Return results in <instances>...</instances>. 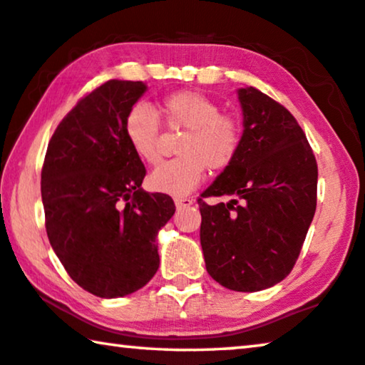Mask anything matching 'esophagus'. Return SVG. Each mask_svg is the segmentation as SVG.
Segmentation results:
<instances>
[{"mask_svg": "<svg viewBox=\"0 0 365 365\" xmlns=\"http://www.w3.org/2000/svg\"><path fill=\"white\" fill-rule=\"evenodd\" d=\"M175 204H176V209L181 210V209H186V207L192 205V200H190V199H184V197H176V199H175Z\"/></svg>", "mask_w": 365, "mask_h": 365, "instance_id": "34e87169", "label": "esophagus"}]
</instances>
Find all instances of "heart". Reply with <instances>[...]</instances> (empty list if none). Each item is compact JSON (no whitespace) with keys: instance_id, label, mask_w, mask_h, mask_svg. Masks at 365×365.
Masks as SVG:
<instances>
[{"instance_id":"1","label":"heart","mask_w":365,"mask_h":365,"mask_svg":"<svg viewBox=\"0 0 365 365\" xmlns=\"http://www.w3.org/2000/svg\"><path fill=\"white\" fill-rule=\"evenodd\" d=\"M158 115L137 104L124 122L125 137L140 160L156 165L161 158V122L171 130H186L179 140L178 158L166 161L148 176L156 192L182 197L210 171H223L238 153L241 130L232 115L222 114L215 101L197 91H176L161 99Z\"/></svg>"}]
</instances>
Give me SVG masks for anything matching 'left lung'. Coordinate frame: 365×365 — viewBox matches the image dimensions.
I'll use <instances>...</instances> for the list:
<instances>
[{
  "label": "left lung",
  "mask_w": 365,
  "mask_h": 365,
  "mask_svg": "<svg viewBox=\"0 0 365 365\" xmlns=\"http://www.w3.org/2000/svg\"><path fill=\"white\" fill-rule=\"evenodd\" d=\"M243 135L233 163L199 199L200 245L210 277L257 292L292 271L317 209L318 166L290 112L253 86L238 89Z\"/></svg>",
  "instance_id": "1"
}]
</instances>
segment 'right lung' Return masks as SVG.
<instances>
[{
    "mask_svg": "<svg viewBox=\"0 0 365 365\" xmlns=\"http://www.w3.org/2000/svg\"><path fill=\"white\" fill-rule=\"evenodd\" d=\"M142 81L109 80L60 122L42 166L50 245L75 282L101 299L142 289L160 266L156 237L175 202L142 189L147 170L125 137Z\"/></svg>",
    "mask_w": 365,
    "mask_h": 365,
    "instance_id": "obj_1",
    "label": "right lung"
}]
</instances>
